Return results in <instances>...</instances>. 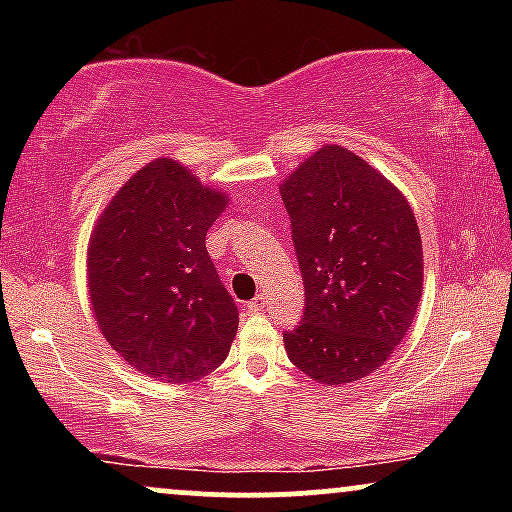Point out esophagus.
Listing matches in <instances>:
<instances>
[{
	"label": "esophagus",
	"instance_id": "34e87169",
	"mask_svg": "<svg viewBox=\"0 0 512 512\" xmlns=\"http://www.w3.org/2000/svg\"><path fill=\"white\" fill-rule=\"evenodd\" d=\"M265 305H268V300H265V296H256L254 300H249V303H247V310L249 312H263Z\"/></svg>",
	"mask_w": 512,
	"mask_h": 512
}]
</instances>
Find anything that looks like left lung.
<instances>
[{
  "label": "left lung",
  "mask_w": 512,
  "mask_h": 512,
  "mask_svg": "<svg viewBox=\"0 0 512 512\" xmlns=\"http://www.w3.org/2000/svg\"><path fill=\"white\" fill-rule=\"evenodd\" d=\"M305 284L284 331L291 363L324 384L361 380L394 354L422 298V237L408 200L375 167L324 146L284 181Z\"/></svg>",
  "instance_id": "1"
}]
</instances>
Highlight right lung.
<instances>
[{"label":"right lung","mask_w":512,"mask_h":512,"mask_svg":"<svg viewBox=\"0 0 512 512\" xmlns=\"http://www.w3.org/2000/svg\"><path fill=\"white\" fill-rule=\"evenodd\" d=\"M226 198L186 167H142L97 221L88 247L90 303L130 366L172 384L221 366L240 312L205 247Z\"/></svg>","instance_id":"add662e5"}]
</instances>
